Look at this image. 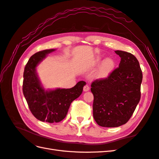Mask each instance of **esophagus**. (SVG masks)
<instances>
[{"mask_svg": "<svg viewBox=\"0 0 159 159\" xmlns=\"http://www.w3.org/2000/svg\"><path fill=\"white\" fill-rule=\"evenodd\" d=\"M90 90V87H89L88 85H86V86H84V92H87Z\"/></svg>", "mask_w": 159, "mask_h": 159, "instance_id": "1", "label": "esophagus"}]
</instances>
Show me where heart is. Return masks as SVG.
<instances>
[{
	"label": "heart",
	"instance_id": "obj_1",
	"mask_svg": "<svg viewBox=\"0 0 159 159\" xmlns=\"http://www.w3.org/2000/svg\"><path fill=\"white\" fill-rule=\"evenodd\" d=\"M102 61V57H97L94 60V64L98 65ZM115 61L112 58H107L104 61L102 65L96 73V77L98 78H105L110 75V73L113 71L115 68Z\"/></svg>",
	"mask_w": 159,
	"mask_h": 159
}]
</instances>
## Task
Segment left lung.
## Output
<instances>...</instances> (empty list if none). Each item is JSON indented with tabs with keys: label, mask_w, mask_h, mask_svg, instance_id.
I'll use <instances>...</instances> for the list:
<instances>
[{
	"label": "left lung",
	"mask_w": 159,
	"mask_h": 159,
	"mask_svg": "<svg viewBox=\"0 0 159 159\" xmlns=\"http://www.w3.org/2000/svg\"><path fill=\"white\" fill-rule=\"evenodd\" d=\"M115 52L121 57L119 67L91 84L93 117L98 125L105 127L125 124L141 97L142 72L136 57L122 50Z\"/></svg>",
	"instance_id": "obj_1"
}]
</instances>
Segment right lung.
Wrapping results in <instances>:
<instances>
[{
    "label": "right lung",
    "mask_w": 159,
    "mask_h": 159,
    "mask_svg": "<svg viewBox=\"0 0 159 159\" xmlns=\"http://www.w3.org/2000/svg\"><path fill=\"white\" fill-rule=\"evenodd\" d=\"M55 49L44 50L30 58L24 73L23 92L33 115L41 121L58 123L67 114L71 103L82 94L86 82L80 81L69 89L45 90L38 78L36 67Z\"/></svg>",
    "instance_id": "1"
}]
</instances>
